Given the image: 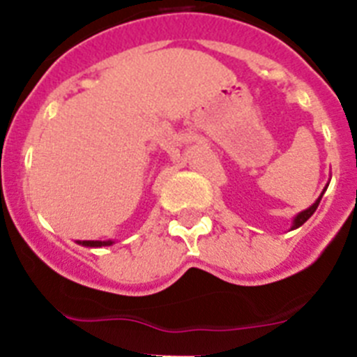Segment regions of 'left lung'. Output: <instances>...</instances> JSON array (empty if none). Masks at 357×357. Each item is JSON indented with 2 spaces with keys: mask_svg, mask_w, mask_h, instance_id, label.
Instances as JSON below:
<instances>
[{
  "mask_svg": "<svg viewBox=\"0 0 357 357\" xmlns=\"http://www.w3.org/2000/svg\"><path fill=\"white\" fill-rule=\"evenodd\" d=\"M327 185H329V184H327ZM327 185H326V188H324V191H321V193H320V197H318V198H317V202H314L313 206H311V207H307V209H305V211H302V213H298V214H296V216H295V218H293V223H291V230H293V229H298V227H301V225H304V223H305V222H307L309 218L313 216V213H314V211H317L318 204H320L321 197H324V193H326V189H327Z\"/></svg>",
  "mask_w": 357,
  "mask_h": 357,
  "instance_id": "8db88e82",
  "label": "left lung"
}]
</instances>
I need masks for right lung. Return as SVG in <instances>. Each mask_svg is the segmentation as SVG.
Listing matches in <instances>:
<instances>
[{"label":"right lung","instance_id":"1","mask_svg":"<svg viewBox=\"0 0 357 357\" xmlns=\"http://www.w3.org/2000/svg\"><path fill=\"white\" fill-rule=\"evenodd\" d=\"M82 247H89V248H100V247H110L112 245V239H107V241H77Z\"/></svg>","mask_w":357,"mask_h":357}]
</instances>
